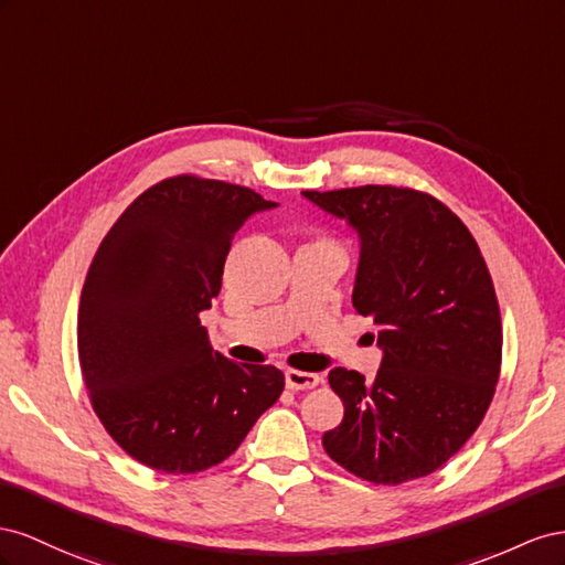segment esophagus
I'll list each match as a JSON object with an SVG mask.
<instances>
[{"instance_id": "1", "label": "esophagus", "mask_w": 565, "mask_h": 565, "mask_svg": "<svg viewBox=\"0 0 565 565\" xmlns=\"http://www.w3.org/2000/svg\"><path fill=\"white\" fill-rule=\"evenodd\" d=\"M319 376L310 372H298V369H288L286 372V388L291 391H310L315 385H319Z\"/></svg>"}]
</instances>
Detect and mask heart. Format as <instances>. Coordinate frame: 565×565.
<instances>
[{
  "instance_id": "1",
  "label": "heart",
  "mask_w": 565,
  "mask_h": 565,
  "mask_svg": "<svg viewBox=\"0 0 565 565\" xmlns=\"http://www.w3.org/2000/svg\"><path fill=\"white\" fill-rule=\"evenodd\" d=\"M308 246H335V244L331 241V236H327V234H319V236H315V238H312V244H308Z\"/></svg>"
}]
</instances>
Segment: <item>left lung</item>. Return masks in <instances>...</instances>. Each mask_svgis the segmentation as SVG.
I'll list each match as a JSON object with an SVG mask.
<instances>
[{
	"instance_id": "left-lung-1",
	"label": "left lung",
	"mask_w": 565,
	"mask_h": 565,
	"mask_svg": "<svg viewBox=\"0 0 565 565\" xmlns=\"http://www.w3.org/2000/svg\"><path fill=\"white\" fill-rule=\"evenodd\" d=\"M362 238L352 305L372 317L383 362L372 383L338 366L343 422L321 445L345 471L399 486L438 471L478 430L502 372V317L469 227L426 191L364 184L302 191Z\"/></svg>"
}]
</instances>
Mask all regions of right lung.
I'll use <instances>...</instances> for the list:
<instances>
[{"label": "right lung", "instance_id": "1", "mask_svg": "<svg viewBox=\"0 0 565 565\" xmlns=\"http://www.w3.org/2000/svg\"><path fill=\"white\" fill-rule=\"evenodd\" d=\"M271 205L248 186L174 174L127 205L94 253L79 369L110 438L153 471L222 463L284 391L277 366L213 350L199 319L220 294L234 234Z\"/></svg>", "mask_w": 565, "mask_h": 565}]
</instances>
